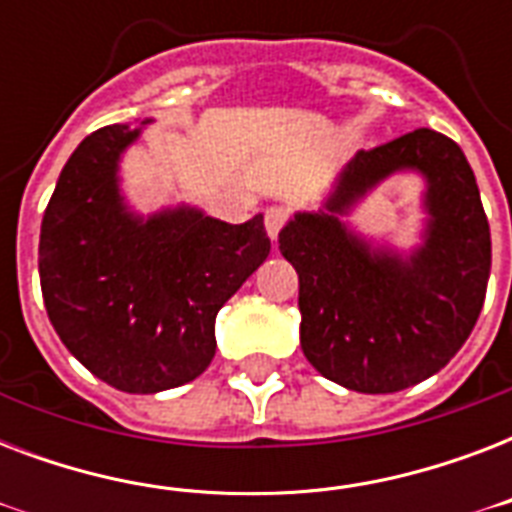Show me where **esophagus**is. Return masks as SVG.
<instances>
[{"label":"esophagus","mask_w":512,"mask_h":512,"mask_svg":"<svg viewBox=\"0 0 512 512\" xmlns=\"http://www.w3.org/2000/svg\"><path fill=\"white\" fill-rule=\"evenodd\" d=\"M284 220H287V209H284V207H268V209H265V231H268L271 241L279 239V231L284 228Z\"/></svg>","instance_id":"obj_1"}]
</instances>
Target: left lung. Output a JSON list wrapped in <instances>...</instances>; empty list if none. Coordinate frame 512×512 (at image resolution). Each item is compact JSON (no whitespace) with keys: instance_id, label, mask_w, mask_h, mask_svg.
I'll use <instances>...</instances> for the list:
<instances>
[{"instance_id":"8db88e82","label":"left lung","mask_w":512,"mask_h":512,"mask_svg":"<svg viewBox=\"0 0 512 512\" xmlns=\"http://www.w3.org/2000/svg\"><path fill=\"white\" fill-rule=\"evenodd\" d=\"M396 174L423 180V223L409 250L347 220ZM279 249L300 276L305 358L356 393H396L441 372L476 327L492 268L476 175L460 146L433 130L356 154L319 209L289 217Z\"/></svg>"}]
</instances>
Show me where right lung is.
Masks as SVG:
<instances>
[{
    "mask_svg": "<svg viewBox=\"0 0 512 512\" xmlns=\"http://www.w3.org/2000/svg\"><path fill=\"white\" fill-rule=\"evenodd\" d=\"M154 119L111 124L79 143L39 236V279L68 353L124 393L196 380L215 358L217 311L265 263L263 215L241 225L193 204L140 212L122 159Z\"/></svg>",
    "mask_w": 512,
    "mask_h": 512,
    "instance_id": "obj_1",
    "label": "right lung"
}]
</instances>
